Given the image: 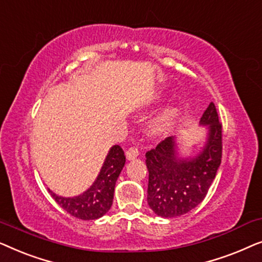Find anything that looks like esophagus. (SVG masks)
I'll use <instances>...</instances> for the list:
<instances>
[{
    "label": "esophagus",
    "instance_id": "obj_1",
    "mask_svg": "<svg viewBox=\"0 0 262 262\" xmlns=\"http://www.w3.org/2000/svg\"><path fill=\"white\" fill-rule=\"evenodd\" d=\"M139 155V149L137 146H131L126 150V157L127 160H134Z\"/></svg>",
    "mask_w": 262,
    "mask_h": 262
}]
</instances>
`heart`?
I'll use <instances>...</instances> for the list:
<instances>
[{
	"instance_id": "heart-1",
	"label": "heart",
	"mask_w": 262,
	"mask_h": 262,
	"mask_svg": "<svg viewBox=\"0 0 262 262\" xmlns=\"http://www.w3.org/2000/svg\"><path fill=\"white\" fill-rule=\"evenodd\" d=\"M174 116V111H168V112L164 113V116H162L160 118L159 120H156L155 123H154L151 125V130L152 132H155V134H157V132H161L163 130L164 127H166V124L167 121L170 119L171 117Z\"/></svg>"
}]
</instances>
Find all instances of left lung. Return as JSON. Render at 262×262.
<instances>
[{
  "label": "left lung",
  "instance_id": "obj_1",
  "mask_svg": "<svg viewBox=\"0 0 262 262\" xmlns=\"http://www.w3.org/2000/svg\"><path fill=\"white\" fill-rule=\"evenodd\" d=\"M200 124L209 128L206 144L192 159H179L175 137H167L145 154L149 170L148 204L157 216L173 218L203 202L222 160V124L213 102Z\"/></svg>",
  "mask_w": 262,
  "mask_h": 262
}]
</instances>
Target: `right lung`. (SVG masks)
<instances>
[{
  "label": "right lung",
  "mask_w": 262,
  "mask_h": 262,
  "mask_svg": "<svg viewBox=\"0 0 262 262\" xmlns=\"http://www.w3.org/2000/svg\"><path fill=\"white\" fill-rule=\"evenodd\" d=\"M125 164V155L119 145H113L107 155L100 174L87 191L73 198H64L49 189V193L60 207L71 216L83 221L98 220L108 212L113 203L117 179Z\"/></svg>",
  "instance_id": "1"
}]
</instances>
